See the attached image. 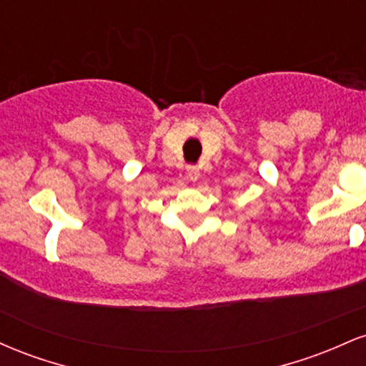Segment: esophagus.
<instances>
[{
    "instance_id": "1",
    "label": "esophagus",
    "mask_w": 366,
    "mask_h": 366,
    "mask_svg": "<svg viewBox=\"0 0 366 366\" xmlns=\"http://www.w3.org/2000/svg\"><path fill=\"white\" fill-rule=\"evenodd\" d=\"M187 177L191 180L199 179V169H197L196 165H189L187 167Z\"/></svg>"
}]
</instances>
